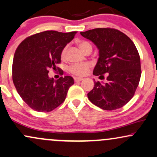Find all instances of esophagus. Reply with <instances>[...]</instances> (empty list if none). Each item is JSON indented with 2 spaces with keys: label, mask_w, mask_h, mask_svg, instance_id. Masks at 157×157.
I'll use <instances>...</instances> for the list:
<instances>
[{
  "label": "esophagus",
  "mask_w": 157,
  "mask_h": 157,
  "mask_svg": "<svg viewBox=\"0 0 157 157\" xmlns=\"http://www.w3.org/2000/svg\"><path fill=\"white\" fill-rule=\"evenodd\" d=\"M74 80H75V82H80V81L83 80V78H82V77H75Z\"/></svg>",
  "instance_id": "obj_1"
}]
</instances>
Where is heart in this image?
<instances>
[{
    "mask_svg": "<svg viewBox=\"0 0 157 157\" xmlns=\"http://www.w3.org/2000/svg\"><path fill=\"white\" fill-rule=\"evenodd\" d=\"M79 47H80L82 51L86 52L88 49L91 48L92 49V46L87 41H81L79 43ZM66 49L67 47H64L63 48L62 52H61V57L63 59L65 58L66 54ZM90 68H91V64L89 63H75L72 64L71 66H69L68 68V71L70 73L73 74V75H77L79 77H82L87 75L89 72Z\"/></svg>",
    "mask_w": 157,
    "mask_h": 157,
    "instance_id": "1",
    "label": "heart"
}]
</instances>
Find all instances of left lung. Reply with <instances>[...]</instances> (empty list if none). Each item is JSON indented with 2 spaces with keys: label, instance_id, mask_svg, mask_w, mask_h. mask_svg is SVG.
<instances>
[{
  "label": "left lung",
  "instance_id": "1",
  "mask_svg": "<svg viewBox=\"0 0 157 157\" xmlns=\"http://www.w3.org/2000/svg\"><path fill=\"white\" fill-rule=\"evenodd\" d=\"M80 35L99 50L93 75L107 76L106 82L94 81L88 94L89 100L107 111L122 108L134 95L141 77L140 57L134 44L122 32L111 28L94 29Z\"/></svg>",
  "mask_w": 157,
  "mask_h": 157
}]
</instances>
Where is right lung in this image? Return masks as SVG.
I'll return each mask as SVG.
<instances>
[{
  "label": "right lung",
  "mask_w": 157,
  "mask_h": 157,
  "mask_svg": "<svg viewBox=\"0 0 157 157\" xmlns=\"http://www.w3.org/2000/svg\"><path fill=\"white\" fill-rule=\"evenodd\" d=\"M77 32L63 33L45 31L26 37L19 45L14 55L12 80L17 93L31 109L39 112H49L66 100L71 76L55 80L48 77L49 68H56L61 60V52L72 40ZM61 75L63 70H60Z\"/></svg>",
  "instance_id": "right-lung-1"
}]
</instances>
